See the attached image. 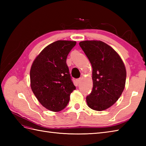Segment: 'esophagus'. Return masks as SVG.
<instances>
[{
	"instance_id": "34e87169",
	"label": "esophagus",
	"mask_w": 146,
	"mask_h": 146,
	"mask_svg": "<svg viewBox=\"0 0 146 146\" xmlns=\"http://www.w3.org/2000/svg\"><path fill=\"white\" fill-rule=\"evenodd\" d=\"M81 80H82V78H78V79H77V80H76V82H77V83H79L80 82V81H81Z\"/></svg>"
}]
</instances>
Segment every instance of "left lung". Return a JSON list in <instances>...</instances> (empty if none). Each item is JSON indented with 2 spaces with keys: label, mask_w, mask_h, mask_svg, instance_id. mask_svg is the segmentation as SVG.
<instances>
[{
  "label": "left lung",
  "mask_w": 146,
  "mask_h": 146,
  "mask_svg": "<svg viewBox=\"0 0 146 146\" xmlns=\"http://www.w3.org/2000/svg\"><path fill=\"white\" fill-rule=\"evenodd\" d=\"M79 45L93 68V89L86 97V103L93 110H106L115 103L124 90L125 65L117 52L101 41H84Z\"/></svg>",
  "instance_id": "1"
}]
</instances>
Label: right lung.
Here are the masks:
<instances>
[{
	"mask_svg": "<svg viewBox=\"0 0 146 146\" xmlns=\"http://www.w3.org/2000/svg\"><path fill=\"white\" fill-rule=\"evenodd\" d=\"M76 41H57L47 46L33 61L31 87L43 107L52 111L66 107L76 89L66 64L67 56Z\"/></svg>",
	"mask_w": 146,
	"mask_h": 146,
	"instance_id": "right-lung-1",
	"label": "right lung"
}]
</instances>
